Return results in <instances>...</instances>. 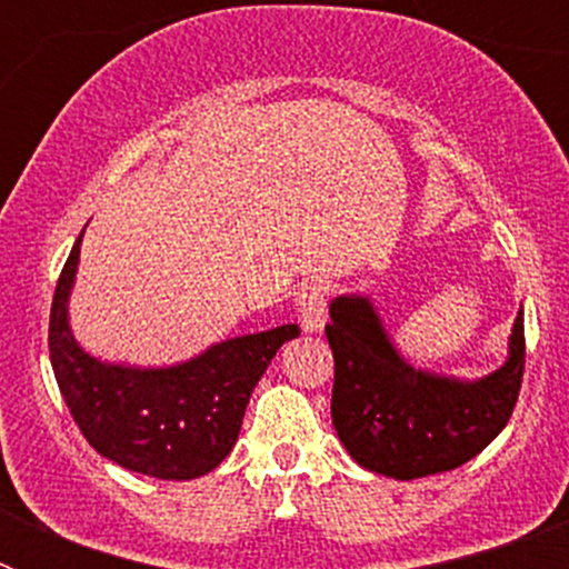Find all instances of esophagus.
Returning <instances> with one entry per match:
<instances>
[{"label":"esophagus","instance_id":"obj_1","mask_svg":"<svg viewBox=\"0 0 569 569\" xmlns=\"http://www.w3.org/2000/svg\"><path fill=\"white\" fill-rule=\"evenodd\" d=\"M296 313H299L301 330H305V333H321L325 321H328V301H325V290H321L319 284L301 288L299 299H296Z\"/></svg>","mask_w":569,"mask_h":569}]
</instances>
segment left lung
<instances>
[{
  "mask_svg": "<svg viewBox=\"0 0 569 569\" xmlns=\"http://www.w3.org/2000/svg\"><path fill=\"white\" fill-rule=\"evenodd\" d=\"M336 379L330 416L361 467L410 481L479 456L510 421L525 376V316L512 321L507 361L476 381L407 365L373 301L347 293L330 301L325 328Z\"/></svg>",
  "mask_w": 569,
  "mask_h": 569,
  "instance_id": "8db88e82",
  "label": "left lung"
}]
</instances>
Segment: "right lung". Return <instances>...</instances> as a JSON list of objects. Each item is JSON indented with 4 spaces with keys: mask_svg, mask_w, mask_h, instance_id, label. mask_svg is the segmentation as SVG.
I'll return each instance as SVG.
<instances>
[{
    "mask_svg": "<svg viewBox=\"0 0 569 569\" xmlns=\"http://www.w3.org/2000/svg\"><path fill=\"white\" fill-rule=\"evenodd\" d=\"M82 236L84 230L64 261L50 308V365L64 405L90 447L124 470L168 481L199 479L228 459L253 387L299 328L236 336L173 367L93 359L68 321Z\"/></svg>",
    "mask_w": 569,
    "mask_h": 569,
    "instance_id": "1",
    "label": "right lung"
}]
</instances>
